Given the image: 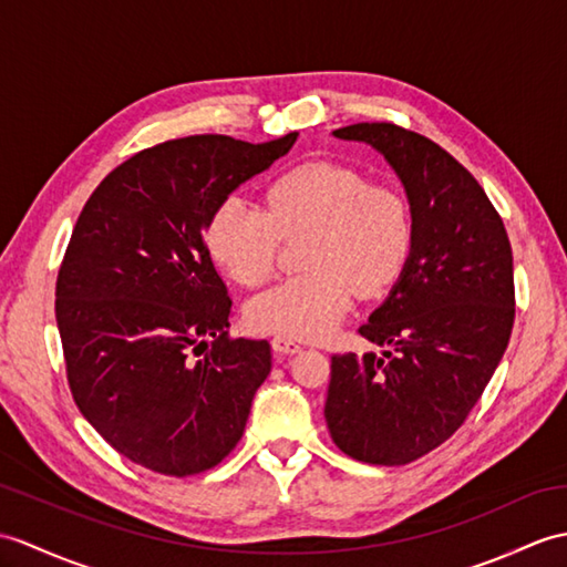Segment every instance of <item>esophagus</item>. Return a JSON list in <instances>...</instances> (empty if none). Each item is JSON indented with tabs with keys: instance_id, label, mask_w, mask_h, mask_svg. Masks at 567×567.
Segmentation results:
<instances>
[{
	"instance_id": "34e87169",
	"label": "esophagus",
	"mask_w": 567,
	"mask_h": 567,
	"mask_svg": "<svg viewBox=\"0 0 567 567\" xmlns=\"http://www.w3.org/2000/svg\"><path fill=\"white\" fill-rule=\"evenodd\" d=\"M272 350H275V354H295V352H299L301 350V346L299 343H295L292 338H272Z\"/></svg>"
}]
</instances>
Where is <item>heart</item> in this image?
Wrapping results in <instances>:
<instances>
[{
	"label": "heart",
	"mask_w": 567,
	"mask_h": 567,
	"mask_svg": "<svg viewBox=\"0 0 567 567\" xmlns=\"http://www.w3.org/2000/svg\"><path fill=\"white\" fill-rule=\"evenodd\" d=\"M297 236H305V272L256 297L246 321L260 333L313 340L340 323L352 292L372 299L396 282L413 246L411 207L358 168L305 162L268 183L262 209L224 197L207 219L205 246L234 282L258 287L272 275L280 239Z\"/></svg>",
	"instance_id": "obj_1"
}]
</instances>
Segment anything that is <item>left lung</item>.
<instances>
[{"instance_id":"left-lung-1","label":"left lung","mask_w":567,"mask_h":567,"mask_svg":"<svg viewBox=\"0 0 567 567\" xmlns=\"http://www.w3.org/2000/svg\"><path fill=\"white\" fill-rule=\"evenodd\" d=\"M372 144L396 171L413 217L399 282L362 338L381 354H333L328 432L340 452L403 466L464 425L505 354L515 323L512 246L481 183L440 144L393 123L333 133Z\"/></svg>"}]
</instances>
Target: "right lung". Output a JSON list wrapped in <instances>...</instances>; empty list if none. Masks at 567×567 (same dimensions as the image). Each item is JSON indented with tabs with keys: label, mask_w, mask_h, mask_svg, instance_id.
Wrapping results in <instances>:
<instances>
[{
	"label": "right lung",
	"mask_w": 567,
	"mask_h": 567,
	"mask_svg": "<svg viewBox=\"0 0 567 567\" xmlns=\"http://www.w3.org/2000/svg\"><path fill=\"white\" fill-rule=\"evenodd\" d=\"M295 142H162L113 168L79 215L55 287L68 381L130 462L183 478L239 444L270 346L229 338L231 299L203 231L224 197Z\"/></svg>",
	"instance_id": "obj_1"
}]
</instances>
